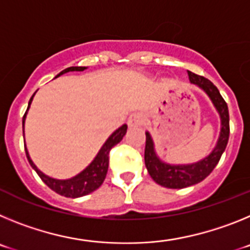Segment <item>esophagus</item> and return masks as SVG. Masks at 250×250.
<instances>
[{
	"mask_svg": "<svg viewBox=\"0 0 250 250\" xmlns=\"http://www.w3.org/2000/svg\"><path fill=\"white\" fill-rule=\"evenodd\" d=\"M144 115L141 114V112H134L129 116V120H127V125L130 127H138L141 126L143 124H144Z\"/></svg>",
	"mask_w": 250,
	"mask_h": 250,
	"instance_id": "34e87169",
	"label": "esophagus"
}]
</instances>
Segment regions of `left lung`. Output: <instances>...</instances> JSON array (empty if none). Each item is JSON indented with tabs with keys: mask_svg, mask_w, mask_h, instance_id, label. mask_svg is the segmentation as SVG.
<instances>
[{
	"mask_svg": "<svg viewBox=\"0 0 250 250\" xmlns=\"http://www.w3.org/2000/svg\"><path fill=\"white\" fill-rule=\"evenodd\" d=\"M189 80L191 83L196 85L209 96L213 105L215 106L216 111L220 116V134L218 143L213 151L202 160L193 163V164L171 165L160 160L156 155L154 141L149 132H145L146 135V144H145V165H146L147 173L151 176L152 180L159 185L169 189H183V188L191 187L198 183L203 182L209 174L213 171L216 164L219 163L222 154L224 152L229 140V111L228 105L222 98L219 90L216 89L211 81L205 77L199 76L191 71H188Z\"/></svg>",
	"mask_w": 250,
	"mask_h": 250,
	"instance_id": "8db88e82",
	"label": "left lung"
}]
</instances>
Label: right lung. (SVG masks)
<instances>
[{
    "instance_id": "obj_1",
    "label": "right lung",
    "mask_w": 250,
    "mask_h": 250,
    "mask_svg": "<svg viewBox=\"0 0 250 250\" xmlns=\"http://www.w3.org/2000/svg\"><path fill=\"white\" fill-rule=\"evenodd\" d=\"M85 68L87 67H83V66H72V67H67L65 68L63 71L60 72L56 77H59L60 75L66 74V72H70V71H83ZM35 94H36V92H35ZM35 94L32 95V98H31L30 101H28L27 111L28 109H30V105L31 103H32V99H34ZM27 111L25 112L23 119H22V129L25 127V119H26V114H27ZM126 130H127L126 124H124L123 126L119 127L118 130H115L111 135L109 136V139L105 141V144L101 146V149L99 150L98 155L95 156V159L90 163L89 167H86L81 173H79L77 175L72 176V178L70 179L60 180V179H54L45 175L41 170L37 169L36 165L34 164V161L31 160L30 154H28L25 145L26 156H27L28 163H30L31 167H34L35 171L39 174L40 178L42 179V182L45 183L50 189L56 191V193L60 194V195L66 196V198H80V196L87 195V194L92 193V191L96 190L98 188L101 187V184H103L104 180H105L106 178V174H107L110 150L123 140L124 135L126 134Z\"/></svg>"
}]
</instances>
